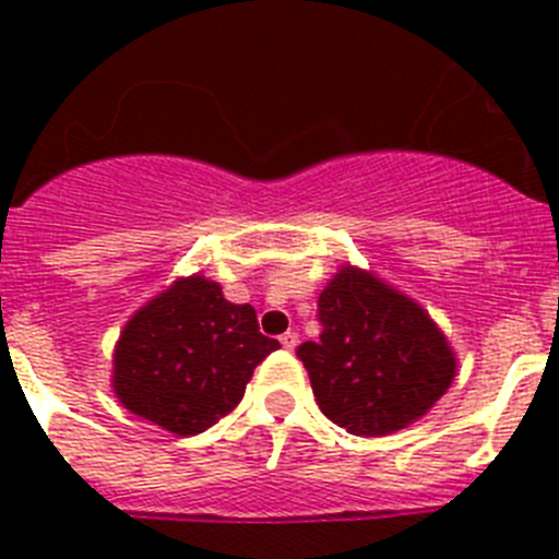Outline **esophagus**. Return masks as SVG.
Listing matches in <instances>:
<instances>
[{
    "instance_id": "1",
    "label": "esophagus",
    "mask_w": 559,
    "mask_h": 559,
    "mask_svg": "<svg viewBox=\"0 0 559 559\" xmlns=\"http://www.w3.org/2000/svg\"><path fill=\"white\" fill-rule=\"evenodd\" d=\"M280 344H283L285 349H294L296 344H299V335H296V333H290V330H288V333H283V335H280Z\"/></svg>"
}]
</instances>
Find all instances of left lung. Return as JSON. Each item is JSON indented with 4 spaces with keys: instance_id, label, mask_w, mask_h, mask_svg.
<instances>
[{
    "instance_id": "1",
    "label": "left lung",
    "mask_w": 559,
    "mask_h": 559,
    "mask_svg": "<svg viewBox=\"0 0 559 559\" xmlns=\"http://www.w3.org/2000/svg\"><path fill=\"white\" fill-rule=\"evenodd\" d=\"M319 341L296 355L316 403L355 437L400 431L451 386L456 358L408 296L358 269H341L319 296Z\"/></svg>"
}]
</instances>
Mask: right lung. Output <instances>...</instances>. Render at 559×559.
<instances>
[{"label": "right lung", "mask_w": 559, "mask_h": 559, "mask_svg": "<svg viewBox=\"0 0 559 559\" xmlns=\"http://www.w3.org/2000/svg\"><path fill=\"white\" fill-rule=\"evenodd\" d=\"M280 347L251 305H231L218 283L190 276L145 305L114 353V392L128 412L179 437L206 431L243 400L246 383Z\"/></svg>", "instance_id": "right-lung-1"}]
</instances>
